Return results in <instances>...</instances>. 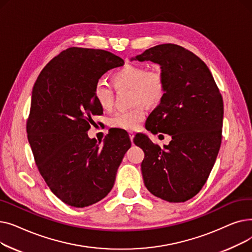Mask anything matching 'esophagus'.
Listing matches in <instances>:
<instances>
[{"instance_id":"esophagus-1","label":"esophagus","mask_w":252,"mask_h":252,"mask_svg":"<svg viewBox=\"0 0 252 252\" xmlns=\"http://www.w3.org/2000/svg\"><path fill=\"white\" fill-rule=\"evenodd\" d=\"M128 135H129V139H130V141L133 142V140H134V137H135V133H133V131H129Z\"/></svg>"}]
</instances>
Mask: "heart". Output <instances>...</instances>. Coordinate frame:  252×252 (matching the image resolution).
I'll list each match as a JSON object with an SVG mask.
<instances>
[{"instance_id": "obj_1", "label": "heart", "mask_w": 252, "mask_h": 252, "mask_svg": "<svg viewBox=\"0 0 252 252\" xmlns=\"http://www.w3.org/2000/svg\"><path fill=\"white\" fill-rule=\"evenodd\" d=\"M111 81L116 90L131 89L133 102L138 104L133 109L117 111L109 118V126L118 129H137L146 117V108L143 103L148 106L157 105L163 99L166 90L165 77L160 69L148 70L146 66L140 64L123 66L112 73ZM93 96L102 109L112 108L114 91L102 79L94 85Z\"/></svg>"}]
</instances>
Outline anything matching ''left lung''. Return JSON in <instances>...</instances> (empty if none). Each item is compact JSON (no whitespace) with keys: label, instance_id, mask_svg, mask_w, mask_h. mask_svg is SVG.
I'll return each instance as SVG.
<instances>
[{"label":"left lung","instance_id":"obj_1","mask_svg":"<svg viewBox=\"0 0 252 252\" xmlns=\"http://www.w3.org/2000/svg\"><path fill=\"white\" fill-rule=\"evenodd\" d=\"M134 59L160 65L166 90L147 128L171 137L161 148L145 135L136 136L148 142L146 151L140 147L145 186L163 200L185 202L199 193L215 165L221 143V95L206 64L181 46L158 45Z\"/></svg>","mask_w":252,"mask_h":252}]
</instances>
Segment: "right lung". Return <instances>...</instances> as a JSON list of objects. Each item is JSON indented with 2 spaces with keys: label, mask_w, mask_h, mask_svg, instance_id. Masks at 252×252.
I'll return each instance as SVG.
<instances>
[{
  "label": "right lung",
  "mask_w": 252,
  "mask_h": 252,
  "mask_svg": "<svg viewBox=\"0 0 252 252\" xmlns=\"http://www.w3.org/2000/svg\"><path fill=\"white\" fill-rule=\"evenodd\" d=\"M124 64L108 51L68 48L45 66L32 88L26 131L34 161L50 190L70 206L103 199L130 147V140L117 141L114 133L103 145L88 137L92 117L103 113L93 88Z\"/></svg>",
  "instance_id": "1"
}]
</instances>
